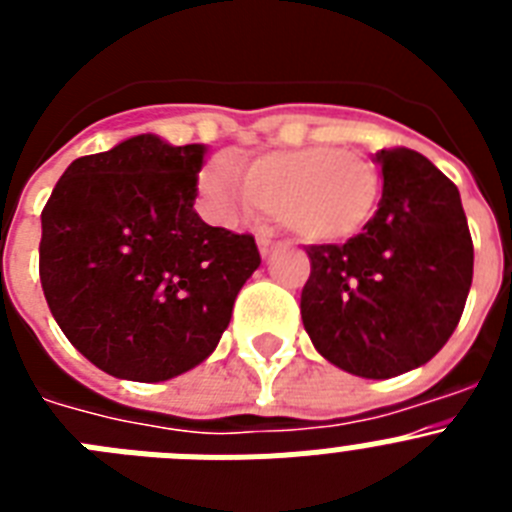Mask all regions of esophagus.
Returning <instances> with one entry per match:
<instances>
[{
    "label": "esophagus",
    "mask_w": 512,
    "mask_h": 512,
    "mask_svg": "<svg viewBox=\"0 0 512 512\" xmlns=\"http://www.w3.org/2000/svg\"><path fill=\"white\" fill-rule=\"evenodd\" d=\"M277 248V241H274V235L269 233V230H261L259 233V251L261 256H269L271 251Z\"/></svg>",
    "instance_id": "1"
}]
</instances>
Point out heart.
I'll return each instance as SVG.
<instances>
[{"mask_svg": "<svg viewBox=\"0 0 512 512\" xmlns=\"http://www.w3.org/2000/svg\"><path fill=\"white\" fill-rule=\"evenodd\" d=\"M202 197L220 220L253 217L269 207L284 230L305 243H336L374 215L382 179L372 158L336 146L266 151L243 171L230 156L210 161Z\"/></svg>", "mask_w": 512, "mask_h": 512, "instance_id": "heart-1", "label": "heart"}]
</instances>
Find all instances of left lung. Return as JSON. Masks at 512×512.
<instances>
[{"instance_id":"1","label":"left lung","mask_w":512,"mask_h":512,"mask_svg":"<svg viewBox=\"0 0 512 512\" xmlns=\"http://www.w3.org/2000/svg\"><path fill=\"white\" fill-rule=\"evenodd\" d=\"M382 200L343 246L307 248L300 312L318 354L390 379L431 361L467 305L474 246L456 184L410 148H382Z\"/></svg>"}]
</instances>
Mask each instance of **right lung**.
Listing matches in <instances>:
<instances>
[{
  "instance_id": "add662e5",
  "label": "right lung",
  "mask_w": 512,
  "mask_h": 512,
  "mask_svg": "<svg viewBox=\"0 0 512 512\" xmlns=\"http://www.w3.org/2000/svg\"><path fill=\"white\" fill-rule=\"evenodd\" d=\"M205 146L135 135L76 158L40 215V284L63 336L102 372L164 382L215 351L259 269L253 235L194 212Z\"/></svg>"
}]
</instances>
